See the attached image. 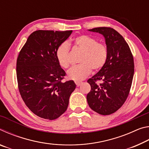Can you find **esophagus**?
Returning a JSON list of instances; mask_svg holds the SVG:
<instances>
[{
	"label": "esophagus",
	"mask_w": 149,
	"mask_h": 149,
	"mask_svg": "<svg viewBox=\"0 0 149 149\" xmlns=\"http://www.w3.org/2000/svg\"><path fill=\"white\" fill-rule=\"evenodd\" d=\"M75 85H76L77 87H79L82 84V82L81 81H75Z\"/></svg>",
	"instance_id": "esophagus-1"
}]
</instances>
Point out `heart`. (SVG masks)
Instances as JSON below:
<instances>
[{
	"label": "heart",
	"mask_w": 149,
	"mask_h": 149,
	"mask_svg": "<svg viewBox=\"0 0 149 149\" xmlns=\"http://www.w3.org/2000/svg\"><path fill=\"white\" fill-rule=\"evenodd\" d=\"M74 44L82 51L79 58L80 64L72 67L68 72L69 79L75 81L84 79L91 70L98 71L104 66L108 58L107 47L104 43L98 42L97 39L86 35H81L74 39ZM70 47L64 42L58 47L56 56L60 65L63 68L70 66Z\"/></svg>",
	"instance_id": "b5f03b06"
}]
</instances>
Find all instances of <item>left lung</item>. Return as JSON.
I'll list each match as a JSON object with an SVG mask.
<instances>
[{
  "label": "left lung",
  "mask_w": 149,
  "mask_h": 149,
  "mask_svg": "<svg viewBox=\"0 0 149 149\" xmlns=\"http://www.w3.org/2000/svg\"><path fill=\"white\" fill-rule=\"evenodd\" d=\"M89 30L104 35L108 54L104 66L87 80L91 88L87 102L98 114L110 115L122 107L129 95L134 60L129 45L115 29L100 27Z\"/></svg>",
  "instance_id": "8db88e82"
}]
</instances>
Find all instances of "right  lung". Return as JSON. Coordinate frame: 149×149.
I'll return each instance as SVG.
<instances>
[{
	"label": "right lung",
	"mask_w": 149,
	"mask_h": 149,
	"mask_svg": "<svg viewBox=\"0 0 149 149\" xmlns=\"http://www.w3.org/2000/svg\"><path fill=\"white\" fill-rule=\"evenodd\" d=\"M72 31L38 30L33 32L19 51L16 62L17 86L25 104L40 118L55 120L65 112L75 89L56 56L58 47Z\"/></svg>",
	"instance_id": "right-lung-1"
}]
</instances>
